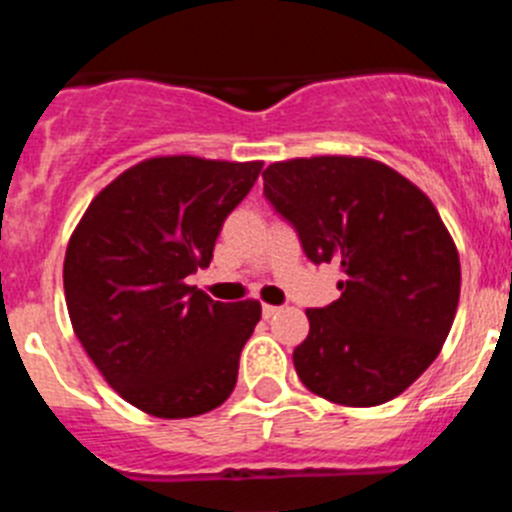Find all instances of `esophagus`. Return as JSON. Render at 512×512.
Here are the masks:
<instances>
[{
    "mask_svg": "<svg viewBox=\"0 0 512 512\" xmlns=\"http://www.w3.org/2000/svg\"><path fill=\"white\" fill-rule=\"evenodd\" d=\"M261 312H264V318H274V315H277V312H279V307L264 305V307H261Z\"/></svg>",
    "mask_w": 512,
    "mask_h": 512,
    "instance_id": "34e87169",
    "label": "esophagus"
}]
</instances>
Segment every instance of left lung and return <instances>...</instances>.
I'll list each match as a JSON object with an SVG mask.
<instances>
[{
  "mask_svg": "<svg viewBox=\"0 0 512 512\" xmlns=\"http://www.w3.org/2000/svg\"><path fill=\"white\" fill-rule=\"evenodd\" d=\"M264 197L312 264H338V297L307 310L295 348L307 390L348 408L405 392L433 364L459 305L461 266L433 202L372 158L271 164Z\"/></svg>",
  "mask_w": 512,
  "mask_h": 512,
  "instance_id": "8db88e82",
  "label": "left lung"
}]
</instances>
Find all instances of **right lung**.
<instances>
[{
    "mask_svg": "<svg viewBox=\"0 0 512 512\" xmlns=\"http://www.w3.org/2000/svg\"><path fill=\"white\" fill-rule=\"evenodd\" d=\"M261 161L148 158L104 187L66 248L63 292L76 338L122 400L156 418H192L230 397L261 318L256 300L189 287Z\"/></svg>",
    "mask_w": 512,
    "mask_h": 512,
    "instance_id": "add662e5",
    "label": "right lung"
}]
</instances>
